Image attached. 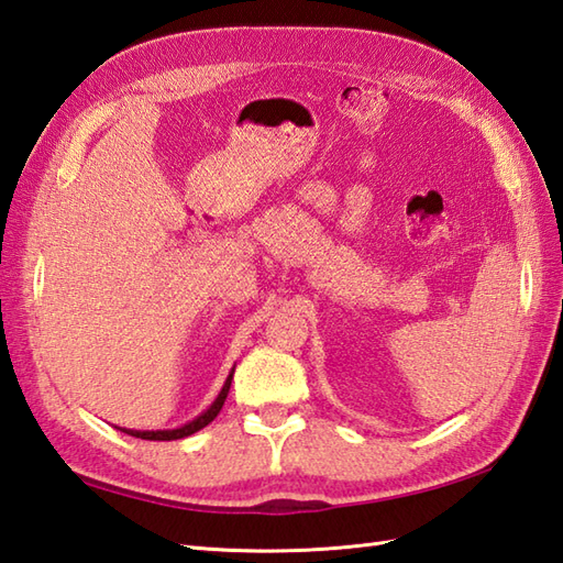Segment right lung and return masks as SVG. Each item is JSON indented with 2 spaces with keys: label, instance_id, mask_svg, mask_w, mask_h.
<instances>
[{
  "label": "right lung",
  "instance_id": "1",
  "mask_svg": "<svg viewBox=\"0 0 563 563\" xmlns=\"http://www.w3.org/2000/svg\"><path fill=\"white\" fill-rule=\"evenodd\" d=\"M232 375H234V367H232V373L227 375L224 385H222V389L218 394V399H214L200 416H196L194 421H188V423L178 426V428H166V430H133V428H118V426L115 428L123 430V433H128V435L140 438V440H181V438L194 435V433H198L200 428H206L210 421H214V416L222 411V404L227 399V391H230V385H232Z\"/></svg>",
  "mask_w": 563,
  "mask_h": 563
}]
</instances>
